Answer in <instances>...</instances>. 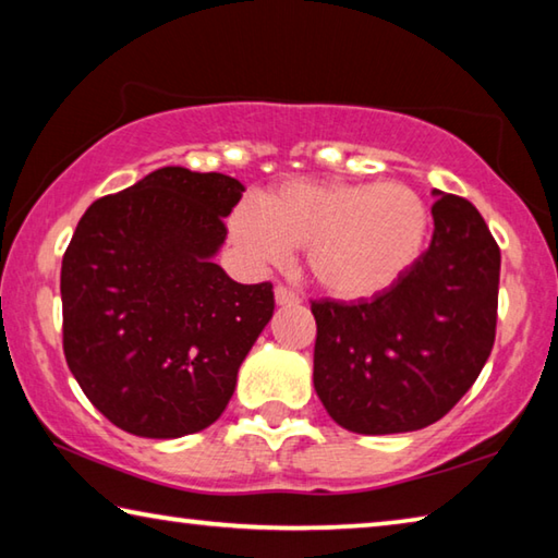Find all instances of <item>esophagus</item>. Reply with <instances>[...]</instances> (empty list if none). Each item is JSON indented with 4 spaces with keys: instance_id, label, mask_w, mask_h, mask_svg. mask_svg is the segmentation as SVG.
<instances>
[{
    "instance_id": "1",
    "label": "esophagus",
    "mask_w": 558,
    "mask_h": 558,
    "mask_svg": "<svg viewBox=\"0 0 558 558\" xmlns=\"http://www.w3.org/2000/svg\"><path fill=\"white\" fill-rule=\"evenodd\" d=\"M276 302H278V305H298L300 298H298L295 292H292L290 288L278 286V288H276Z\"/></svg>"
}]
</instances>
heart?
<instances>
[{"label": "heart", "instance_id": "obj_1", "mask_svg": "<svg viewBox=\"0 0 558 558\" xmlns=\"http://www.w3.org/2000/svg\"><path fill=\"white\" fill-rule=\"evenodd\" d=\"M430 214L401 182L295 179L241 204L229 235L251 268L286 263L307 248L310 276L329 298L362 302L399 286L421 258Z\"/></svg>", "mask_w": 558, "mask_h": 558}]
</instances>
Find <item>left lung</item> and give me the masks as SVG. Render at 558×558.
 <instances>
[{"label": "left lung", "mask_w": 558, "mask_h": 558, "mask_svg": "<svg viewBox=\"0 0 558 558\" xmlns=\"http://www.w3.org/2000/svg\"><path fill=\"white\" fill-rule=\"evenodd\" d=\"M433 239L399 286L362 302H313L315 391L362 436L440 421L495 344L499 245L468 199L433 189Z\"/></svg>", "instance_id": "obj_1"}]
</instances>
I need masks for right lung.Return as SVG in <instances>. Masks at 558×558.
<instances>
[{
  "label": "right lung",
  "mask_w": 558,
  "mask_h": 558,
  "mask_svg": "<svg viewBox=\"0 0 558 558\" xmlns=\"http://www.w3.org/2000/svg\"><path fill=\"white\" fill-rule=\"evenodd\" d=\"M243 192L233 177L162 167L75 226L61 266L63 354L88 401L132 436L209 428L270 323V282L241 286L214 263Z\"/></svg>",
  "instance_id": "obj_1"
}]
</instances>
